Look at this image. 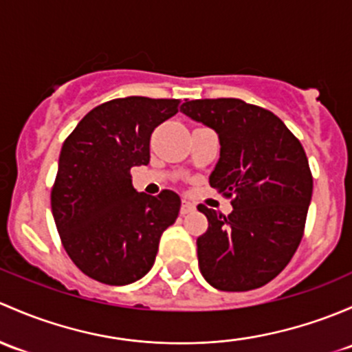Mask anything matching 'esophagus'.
Instances as JSON below:
<instances>
[{
    "instance_id": "1",
    "label": "esophagus",
    "mask_w": 352,
    "mask_h": 352,
    "mask_svg": "<svg viewBox=\"0 0 352 352\" xmlns=\"http://www.w3.org/2000/svg\"><path fill=\"white\" fill-rule=\"evenodd\" d=\"M195 210V205L193 203H191L190 200H186V198H184L183 200V205H181V215H186V213H190V212H193Z\"/></svg>"
}]
</instances>
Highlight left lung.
Masks as SVG:
<instances>
[{
  "mask_svg": "<svg viewBox=\"0 0 352 352\" xmlns=\"http://www.w3.org/2000/svg\"><path fill=\"white\" fill-rule=\"evenodd\" d=\"M181 111L219 133L210 186L234 206L226 217L198 205L208 219L197 241L203 278L222 292L270 283L305 229L314 179L302 144L276 115L237 98L184 101Z\"/></svg>",
  "mask_w": 352,
  "mask_h": 352,
  "instance_id": "obj_1",
  "label": "left lung"
}]
</instances>
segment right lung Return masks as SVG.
Segmentation results:
<instances>
[{
  "mask_svg": "<svg viewBox=\"0 0 352 352\" xmlns=\"http://www.w3.org/2000/svg\"><path fill=\"white\" fill-rule=\"evenodd\" d=\"M179 100L117 98L93 108L64 140L50 193L54 222L72 263L104 285L133 283L149 273L162 232L181 200L132 186L130 169L147 166L151 135L177 113Z\"/></svg>",
  "mask_w": 352,
  "mask_h": 352,
  "instance_id": "add662e5",
  "label": "right lung"
}]
</instances>
